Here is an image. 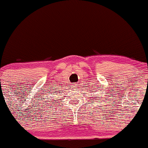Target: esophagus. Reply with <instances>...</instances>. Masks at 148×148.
<instances>
[{"instance_id":"obj_1","label":"esophagus","mask_w":148,"mask_h":148,"mask_svg":"<svg viewBox=\"0 0 148 148\" xmlns=\"http://www.w3.org/2000/svg\"><path fill=\"white\" fill-rule=\"evenodd\" d=\"M75 86H76V85H72L73 88H75Z\"/></svg>"}]
</instances>
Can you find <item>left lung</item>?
<instances>
[{"instance_id":"8db88e82","label":"left lung","mask_w":148,"mask_h":148,"mask_svg":"<svg viewBox=\"0 0 148 148\" xmlns=\"http://www.w3.org/2000/svg\"><path fill=\"white\" fill-rule=\"evenodd\" d=\"M96 91H97V90H95V91H94L95 93H96ZM94 96H96V97H99V96H97V95H96V94H94ZM93 99H98V98H93Z\"/></svg>"}]
</instances>
